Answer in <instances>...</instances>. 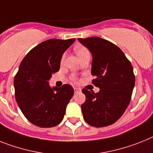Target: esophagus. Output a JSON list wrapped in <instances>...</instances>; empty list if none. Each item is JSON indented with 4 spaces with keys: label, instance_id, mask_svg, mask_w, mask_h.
Instances as JSON below:
<instances>
[{
    "label": "esophagus",
    "instance_id": "obj_1",
    "mask_svg": "<svg viewBox=\"0 0 153 153\" xmlns=\"http://www.w3.org/2000/svg\"><path fill=\"white\" fill-rule=\"evenodd\" d=\"M81 91V89L80 88H77V87H74V93L76 94V93H79Z\"/></svg>",
    "mask_w": 153,
    "mask_h": 153
}]
</instances>
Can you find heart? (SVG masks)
Listing matches in <instances>:
<instances>
[{
    "label": "heart",
    "instance_id": "b5f03b06",
    "mask_svg": "<svg viewBox=\"0 0 153 153\" xmlns=\"http://www.w3.org/2000/svg\"><path fill=\"white\" fill-rule=\"evenodd\" d=\"M75 51H76V55L78 56V57L80 56H82V55L85 54V53H89V51H88V49L86 48V47L84 46H78L76 47L75 49ZM74 80H76V78H74Z\"/></svg>",
    "mask_w": 153,
    "mask_h": 153
}]
</instances>
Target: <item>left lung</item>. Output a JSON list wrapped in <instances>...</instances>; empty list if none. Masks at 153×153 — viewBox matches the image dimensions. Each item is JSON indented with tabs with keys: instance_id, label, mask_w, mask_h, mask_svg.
Wrapping results in <instances>:
<instances>
[{
	"instance_id": "8db88e82",
	"label": "left lung",
	"mask_w": 153,
	"mask_h": 153,
	"mask_svg": "<svg viewBox=\"0 0 153 153\" xmlns=\"http://www.w3.org/2000/svg\"><path fill=\"white\" fill-rule=\"evenodd\" d=\"M92 54L93 84L98 93L83 88V118L94 127L108 126L119 119L131 100L135 77L131 62L116 45L99 37L78 39Z\"/></svg>"
}]
</instances>
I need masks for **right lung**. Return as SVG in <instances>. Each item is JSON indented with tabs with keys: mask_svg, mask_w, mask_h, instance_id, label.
Instances as JSON below:
<instances>
[{
	"mask_svg": "<svg viewBox=\"0 0 153 153\" xmlns=\"http://www.w3.org/2000/svg\"><path fill=\"white\" fill-rule=\"evenodd\" d=\"M75 40L42 42L21 62L14 80L15 99L25 117L36 126L54 127L63 119L74 88L69 84L51 88L49 80L59 70L62 54Z\"/></svg>",
	"mask_w": 153,
	"mask_h": 153,
	"instance_id": "add662e5",
	"label": "right lung"
}]
</instances>
